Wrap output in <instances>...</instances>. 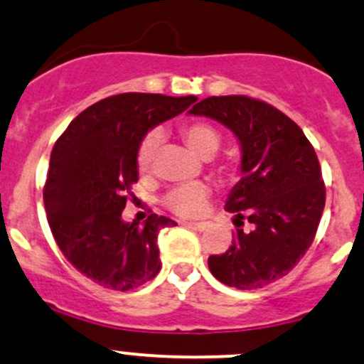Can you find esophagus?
Wrapping results in <instances>:
<instances>
[{"mask_svg": "<svg viewBox=\"0 0 364 364\" xmlns=\"http://www.w3.org/2000/svg\"><path fill=\"white\" fill-rule=\"evenodd\" d=\"M185 227L188 228H193V230H198V232H204L205 228L209 227V223H204V221H200V223H193V221H185Z\"/></svg>", "mask_w": 364, "mask_h": 364, "instance_id": "obj_1", "label": "esophagus"}]
</instances>
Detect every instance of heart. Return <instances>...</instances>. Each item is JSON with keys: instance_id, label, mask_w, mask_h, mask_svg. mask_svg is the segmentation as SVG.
I'll return each instance as SVG.
<instances>
[{"instance_id": "b5f03b06", "label": "heart", "mask_w": 364, "mask_h": 364, "mask_svg": "<svg viewBox=\"0 0 364 364\" xmlns=\"http://www.w3.org/2000/svg\"><path fill=\"white\" fill-rule=\"evenodd\" d=\"M179 132H181L185 143L200 156H213L221 146V134L218 132L216 127H213L211 124H205V122H186L179 127ZM160 141H162V134L156 129L144 134L143 139L139 141L136 151V164L141 172H146L151 167L153 159L159 151ZM209 195H211V188L205 183H185V185L174 186L164 195L162 204L171 213L181 218H197L204 214L205 208H208Z\"/></svg>"}]
</instances>
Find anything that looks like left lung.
Returning a JSON list of instances; mask_svg holds the SVG:
<instances>
[{
	"mask_svg": "<svg viewBox=\"0 0 364 364\" xmlns=\"http://www.w3.org/2000/svg\"><path fill=\"white\" fill-rule=\"evenodd\" d=\"M188 113L223 124L242 148V178L225 204L237 228L232 246L209 256V270L237 289L263 288L288 274L314 242L326 202L316 150L291 118L247 95H213ZM244 219L250 231L240 228Z\"/></svg>",
	"mask_w": 364,
	"mask_h": 364,
	"instance_id": "1",
	"label": "left lung"
}]
</instances>
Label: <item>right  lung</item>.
Returning a JSON list of instances; mask_svg holds the SVG:
<instances>
[{"instance_id":"right-lung-1","label":"right lung","mask_w":364,"mask_h":364,"mask_svg":"<svg viewBox=\"0 0 364 364\" xmlns=\"http://www.w3.org/2000/svg\"><path fill=\"white\" fill-rule=\"evenodd\" d=\"M195 101V95H112L83 109L53 144L43 188L48 225L68 262L99 286L129 291L159 274L156 237L176 221L151 213L139 227L125 223L122 211L134 198L139 141Z\"/></svg>"}]
</instances>
